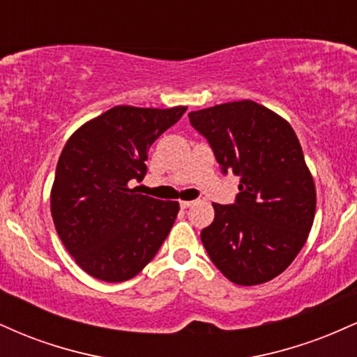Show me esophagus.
<instances>
[{"label":"esophagus","instance_id":"1","mask_svg":"<svg viewBox=\"0 0 357 357\" xmlns=\"http://www.w3.org/2000/svg\"><path fill=\"white\" fill-rule=\"evenodd\" d=\"M179 204H181V208H184V210H186V208H191L192 204H196V202H181Z\"/></svg>","mask_w":357,"mask_h":357}]
</instances>
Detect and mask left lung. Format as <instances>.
<instances>
[{
	"label": "left lung",
	"mask_w": 357,
	"mask_h": 357,
	"mask_svg": "<svg viewBox=\"0 0 357 357\" xmlns=\"http://www.w3.org/2000/svg\"><path fill=\"white\" fill-rule=\"evenodd\" d=\"M221 173L240 176L235 203L218 204L202 231L211 261L236 285L280 275L304 247L314 223L315 186L294 129L252 100L188 114Z\"/></svg>",
	"instance_id": "obj_1"
}]
</instances>
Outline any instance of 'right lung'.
<instances>
[{
    "label": "right lung",
    "instance_id": "obj_1",
    "mask_svg": "<svg viewBox=\"0 0 357 357\" xmlns=\"http://www.w3.org/2000/svg\"><path fill=\"white\" fill-rule=\"evenodd\" d=\"M186 107L117 105L73 132L52 188V218L61 243L89 275L104 282L136 277L169 235L178 202L139 195L147 151Z\"/></svg>",
    "mask_w": 357,
    "mask_h": 357
}]
</instances>
